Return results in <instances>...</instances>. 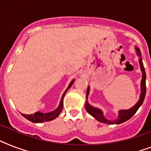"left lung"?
<instances>
[{"label":"left lung","instance_id":"1","mask_svg":"<svg viewBox=\"0 0 151 151\" xmlns=\"http://www.w3.org/2000/svg\"><path fill=\"white\" fill-rule=\"evenodd\" d=\"M136 52L137 55L139 57V67H140V70L142 72V79L140 82V95H139V99L138 100L136 105H134L132 108L129 109H122L119 111V116L118 118L114 120H109L105 118L104 116L103 111H101L99 108H95L92 105H91L88 103V98L90 93V87H88L86 92V102L84 104L85 105V109L88 111V113L90 114L91 116H92L95 119H97L99 122H102V123H106V124H120L122 122H126L129 120L134 114L137 112V111L139 109V108L142 105L143 102V100L145 99L146 95V72L144 67H143V61H142V56L140 50L137 46H136Z\"/></svg>","mask_w":151,"mask_h":151}]
</instances>
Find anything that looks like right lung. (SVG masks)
Segmentation results:
<instances>
[{
	"mask_svg": "<svg viewBox=\"0 0 151 151\" xmlns=\"http://www.w3.org/2000/svg\"><path fill=\"white\" fill-rule=\"evenodd\" d=\"M75 79H73L70 81V83L69 84L67 88L66 89L64 92H63V95H62V98H61V100L60 101V104H59L58 107L56 108V109L53 110V111H50V112H46V113H43V112H41V111H37L34 114H32V115H25V114H22L24 118L27 119L29 121H31L32 122H35V123H40V122H48V121H51L52 119H55L56 117H58L59 115L60 114V112L62 111L63 109V97H64L65 94L67 93V90L69 89L70 87L72 86V84H73Z\"/></svg>",
	"mask_w": 151,
	"mask_h": 151,
	"instance_id": "obj_1",
	"label": "right lung"
}]
</instances>
